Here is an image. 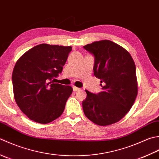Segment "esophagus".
Wrapping results in <instances>:
<instances>
[{"instance_id":"34e87169","label":"esophagus","mask_w":159,"mask_h":159,"mask_svg":"<svg viewBox=\"0 0 159 159\" xmlns=\"http://www.w3.org/2000/svg\"><path fill=\"white\" fill-rule=\"evenodd\" d=\"M80 89H81L80 88H77V87H76V86H73V91H77V90H80Z\"/></svg>"}]
</instances>
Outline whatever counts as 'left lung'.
I'll return each mask as SVG.
<instances>
[{"instance_id": "obj_1", "label": "left lung", "mask_w": 159, "mask_h": 159, "mask_svg": "<svg viewBox=\"0 0 159 159\" xmlns=\"http://www.w3.org/2000/svg\"><path fill=\"white\" fill-rule=\"evenodd\" d=\"M84 48L94 56V75L103 83L98 94L85 90L84 115L97 125L115 124L127 114L137 98L134 61L128 51L111 40L94 42Z\"/></svg>"}]
</instances>
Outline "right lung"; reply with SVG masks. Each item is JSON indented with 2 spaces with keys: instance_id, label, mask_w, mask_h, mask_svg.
Instances as JSON below:
<instances>
[{
  "instance_id": "right-lung-1",
  "label": "right lung",
  "mask_w": 159,
  "mask_h": 159,
  "mask_svg": "<svg viewBox=\"0 0 159 159\" xmlns=\"http://www.w3.org/2000/svg\"><path fill=\"white\" fill-rule=\"evenodd\" d=\"M71 51V47L40 44L16 61L12 73L14 98L31 120L45 124L62 114L73 89L51 80L61 73Z\"/></svg>"
}]
</instances>
